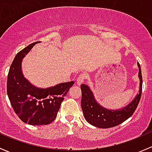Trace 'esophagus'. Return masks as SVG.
Returning a JSON list of instances; mask_svg holds the SVG:
<instances>
[{
	"label": "esophagus",
	"instance_id": "1",
	"mask_svg": "<svg viewBox=\"0 0 152 152\" xmlns=\"http://www.w3.org/2000/svg\"><path fill=\"white\" fill-rule=\"evenodd\" d=\"M86 79H87V74H85V73H82V74L79 75V77L77 78L76 83H77L78 85H80L81 84H82L85 82Z\"/></svg>",
	"mask_w": 152,
	"mask_h": 152
}]
</instances>
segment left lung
Segmentation results:
<instances>
[{
  "instance_id": "left-lung-1",
  "label": "left lung",
  "mask_w": 152,
  "mask_h": 152,
  "mask_svg": "<svg viewBox=\"0 0 152 152\" xmlns=\"http://www.w3.org/2000/svg\"><path fill=\"white\" fill-rule=\"evenodd\" d=\"M137 66L139 67L138 75L140 79L139 93H137L132 102L122 109L115 110L105 109L96 102L88 86L84 84L81 85L82 94L81 105L85 118L89 124L99 128H111L122 124L132 115L140 102L142 93V78L139 62H137Z\"/></svg>"
}]
</instances>
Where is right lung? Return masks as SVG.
Listing matches in <instances>:
<instances>
[{
	"label": "right lung",
	"mask_w": 152,
	"mask_h": 152,
	"mask_svg": "<svg viewBox=\"0 0 152 152\" xmlns=\"http://www.w3.org/2000/svg\"><path fill=\"white\" fill-rule=\"evenodd\" d=\"M30 44L15 56L7 77V94L18 117L30 125H47L55 120L64 97L74 82L60 83L48 88L32 85L23 75L21 64L34 45Z\"/></svg>",
	"instance_id": "1"
}]
</instances>
